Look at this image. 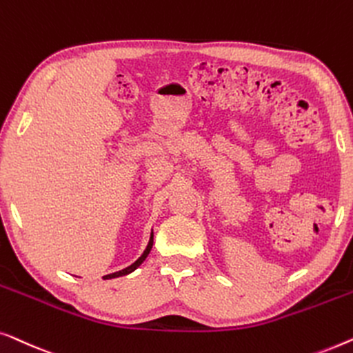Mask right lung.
<instances>
[{"label": "right lung", "mask_w": 353, "mask_h": 353, "mask_svg": "<svg viewBox=\"0 0 353 353\" xmlns=\"http://www.w3.org/2000/svg\"><path fill=\"white\" fill-rule=\"evenodd\" d=\"M152 246H153V232H152V235H150V241H148V245H147V248H145V251H143V254H142L141 257H139V259H137L136 262H134V264H131L129 267H126V269H123V270H120V272H115V274L105 275V276H103V280H110V278H117V276H123V275L131 274V272L136 270L137 267L141 265L143 261H145V257L148 256V252H150Z\"/></svg>", "instance_id": "obj_1"}]
</instances>
